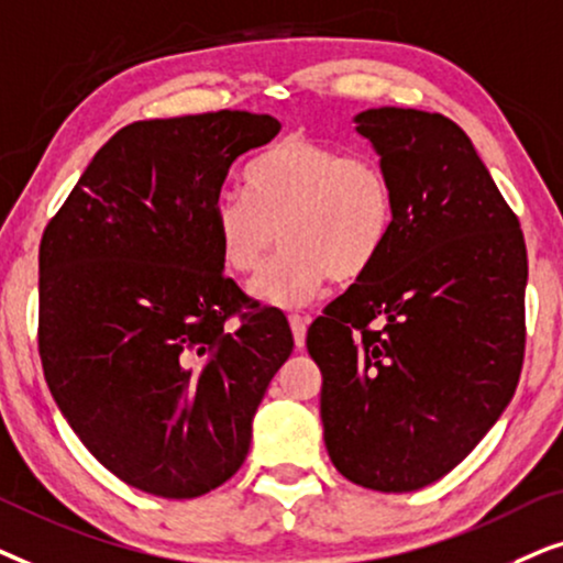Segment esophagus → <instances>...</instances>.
Returning a JSON list of instances; mask_svg holds the SVG:
<instances>
[{
	"label": "esophagus",
	"mask_w": 563,
	"mask_h": 563,
	"mask_svg": "<svg viewBox=\"0 0 563 563\" xmlns=\"http://www.w3.org/2000/svg\"><path fill=\"white\" fill-rule=\"evenodd\" d=\"M288 321H290V329H294L296 347L301 350L306 344V327H309V317H301V313H290Z\"/></svg>",
	"instance_id": "34e87169"
}]
</instances>
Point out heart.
Listing matches in <instances>:
<instances>
[{
    "label": "heart",
    "mask_w": 563,
    "mask_h": 563,
    "mask_svg": "<svg viewBox=\"0 0 563 563\" xmlns=\"http://www.w3.org/2000/svg\"><path fill=\"white\" fill-rule=\"evenodd\" d=\"M246 185L250 195H219L213 229L223 265L239 275L257 273L280 234L286 250L250 288L277 309L311 303L329 277L371 273L394 234V185L368 154L286 136L250 164Z\"/></svg>",
    "instance_id": "heart-1"
}]
</instances>
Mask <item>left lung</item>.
I'll use <instances>...</instances> for the list:
<instances>
[{"mask_svg": "<svg viewBox=\"0 0 563 563\" xmlns=\"http://www.w3.org/2000/svg\"><path fill=\"white\" fill-rule=\"evenodd\" d=\"M355 123L394 185V234L309 327L306 347L336 471L365 489L415 492L459 466L515 396L528 252L451 118L376 108Z\"/></svg>", "mask_w": 563, "mask_h": 563, "instance_id": "obj_1", "label": "left lung"}]
</instances>
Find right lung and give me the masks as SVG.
Wrapping results in <instances>:
<instances>
[{
  "label": "right lung",
  "instance_id": "add662e5",
  "mask_svg": "<svg viewBox=\"0 0 563 563\" xmlns=\"http://www.w3.org/2000/svg\"><path fill=\"white\" fill-rule=\"evenodd\" d=\"M277 131L244 110L125 125L43 231L37 350L51 396L104 468L156 497H200L236 474L294 352L283 311L221 273L213 229L231 164Z\"/></svg>",
  "mask_w": 563,
  "mask_h": 563
}]
</instances>
